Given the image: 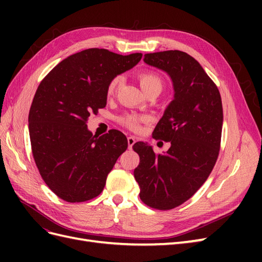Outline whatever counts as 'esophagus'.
Here are the masks:
<instances>
[{
	"mask_svg": "<svg viewBox=\"0 0 262 262\" xmlns=\"http://www.w3.org/2000/svg\"><path fill=\"white\" fill-rule=\"evenodd\" d=\"M137 142V139L134 138V137H129L128 138V146H129V148H132V146L134 145V143H136Z\"/></svg>",
	"mask_w": 262,
	"mask_h": 262,
	"instance_id": "34e87169",
	"label": "esophagus"
}]
</instances>
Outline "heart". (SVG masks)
<instances>
[{
  "mask_svg": "<svg viewBox=\"0 0 262 262\" xmlns=\"http://www.w3.org/2000/svg\"><path fill=\"white\" fill-rule=\"evenodd\" d=\"M123 81V77L121 75L115 76L112 81L109 82L108 87H107V95L109 97H113L118 92L119 87H120L121 83ZM139 81L140 85L142 87L143 92H147L148 90H152L154 87H161L163 86L162 78L158 76L155 73L152 72H142L139 74ZM142 120H144L143 117H140L137 115H125L121 117L120 122L123 125H126L128 128L133 129V130H138L140 128V122Z\"/></svg>",
  "mask_w": 262,
  "mask_h": 262,
  "instance_id": "heart-1",
  "label": "heart"
}]
</instances>
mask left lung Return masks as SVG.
I'll return each instance as SVG.
<instances>
[{
  "label": "left lung",
  "instance_id": "8db88e82",
  "mask_svg": "<svg viewBox=\"0 0 262 262\" xmlns=\"http://www.w3.org/2000/svg\"><path fill=\"white\" fill-rule=\"evenodd\" d=\"M146 64L170 77L173 99L153 131L155 139L170 142L155 155L146 142H137L140 155L134 178L140 198L148 207L170 210L190 199L208 179L217 160L223 107L216 85L191 55L169 50L144 55Z\"/></svg>",
  "mask_w": 262,
  "mask_h": 262
}]
</instances>
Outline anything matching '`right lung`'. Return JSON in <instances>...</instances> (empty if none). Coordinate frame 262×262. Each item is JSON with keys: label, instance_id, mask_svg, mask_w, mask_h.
Returning <instances> with one entry per match:
<instances>
[{"label": "right lung", "instance_id": "add662e5", "mask_svg": "<svg viewBox=\"0 0 262 262\" xmlns=\"http://www.w3.org/2000/svg\"><path fill=\"white\" fill-rule=\"evenodd\" d=\"M141 58L86 49L61 61L38 86L28 116L31 149L47 186L64 201L97 196L128 147L122 132L94 136L86 122L106 106L109 82Z\"/></svg>", "mask_w": 262, "mask_h": 262}]
</instances>
